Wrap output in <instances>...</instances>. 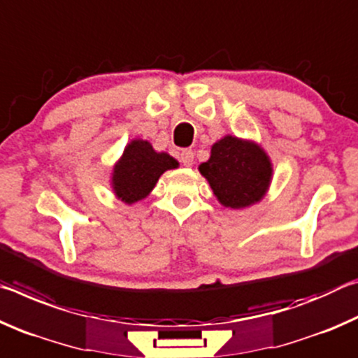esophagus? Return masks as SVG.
Here are the masks:
<instances>
[{
    "label": "esophagus",
    "instance_id": "obj_1",
    "mask_svg": "<svg viewBox=\"0 0 358 358\" xmlns=\"http://www.w3.org/2000/svg\"><path fill=\"white\" fill-rule=\"evenodd\" d=\"M180 161L181 164L186 166V167H191L192 162H194V151L192 150H183L180 153Z\"/></svg>",
    "mask_w": 358,
    "mask_h": 358
}]
</instances>
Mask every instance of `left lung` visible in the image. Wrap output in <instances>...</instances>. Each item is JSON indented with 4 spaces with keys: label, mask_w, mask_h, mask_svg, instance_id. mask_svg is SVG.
Instances as JSON below:
<instances>
[{
    "label": "left lung",
    "mask_w": 358,
    "mask_h": 358,
    "mask_svg": "<svg viewBox=\"0 0 358 358\" xmlns=\"http://www.w3.org/2000/svg\"><path fill=\"white\" fill-rule=\"evenodd\" d=\"M199 171L215 196L230 208L257 202L268 187L271 164L257 145L227 136L211 147V156Z\"/></svg>",
    "instance_id": "obj_1"
}]
</instances>
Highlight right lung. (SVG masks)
<instances>
[{
  "instance_id": "add662e5",
  "label": "right lung",
  "mask_w": 358,
  "mask_h": 358,
  "mask_svg": "<svg viewBox=\"0 0 358 358\" xmlns=\"http://www.w3.org/2000/svg\"><path fill=\"white\" fill-rule=\"evenodd\" d=\"M178 162L167 153H156L145 141H134L126 147L123 157L113 171V189L121 201L132 203L147 197L157 178Z\"/></svg>"
}]
</instances>
